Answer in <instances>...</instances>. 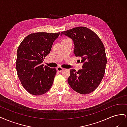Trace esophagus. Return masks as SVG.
I'll list each match as a JSON object with an SVG mask.
<instances>
[{
  "instance_id": "obj_1",
  "label": "esophagus",
  "mask_w": 127,
  "mask_h": 127,
  "mask_svg": "<svg viewBox=\"0 0 127 127\" xmlns=\"http://www.w3.org/2000/svg\"><path fill=\"white\" fill-rule=\"evenodd\" d=\"M64 69L63 68H61V67H58L57 68V70L58 71H59V72L62 71Z\"/></svg>"
}]
</instances>
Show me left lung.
Listing matches in <instances>:
<instances>
[{"mask_svg": "<svg viewBox=\"0 0 127 127\" xmlns=\"http://www.w3.org/2000/svg\"><path fill=\"white\" fill-rule=\"evenodd\" d=\"M74 42V53L82 58L83 68L70 70L68 78L70 86L76 92L87 94L95 90L104 75L106 57L104 46L93 31L86 27H77L61 33Z\"/></svg>", "mask_w": 127, "mask_h": 127, "instance_id": "obj_1", "label": "left lung"}]
</instances>
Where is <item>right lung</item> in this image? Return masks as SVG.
Returning a JSON list of instances; mask_svg holds the SVG:
<instances>
[{
  "instance_id": "right-lung-1",
  "label": "right lung",
  "mask_w": 127,
  "mask_h": 127,
  "mask_svg": "<svg viewBox=\"0 0 127 127\" xmlns=\"http://www.w3.org/2000/svg\"><path fill=\"white\" fill-rule=\"evenodd\" d=\"M60 32L30 34L22 41L17 51L16 70L23 86L29 93L42 95L52 85L56 75L55 68L42 63L51 51Z\"/></svg>"
}]
</instances>
